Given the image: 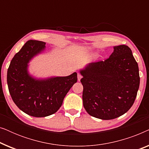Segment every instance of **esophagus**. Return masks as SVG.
I'll return each instance as SVG.
<instances>
[{"label":"esophagus","mask_w":149,"mask_h":149,"mask_svg":"<svg viewBox=\"0 0 149 149\" xmlns=\"http://www.w3.org/2000/svg\"><path fill=\"white\" fill-rule=\"evenodd\" d=\"M82 77H83L82 75H81V74H79V73H78V74H77V79H78V81H80Z\"/></svg>","instance_id":"34e87169"}]
</instances>
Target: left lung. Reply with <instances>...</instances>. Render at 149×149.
Returning a JSON list of instances; mask_svg holds the SVG:
<instances>
[{
    "label": "left lung",
    "mask_w": 149,
    "mask_h": 149,
    "mask_svg": "<svg viewBox=\"0 0 149 149\" xmlns=\"http://www.w3.org/2000/svg\"><path fill=\"white\" fill-rule=\"evenodd\" d=\"M80 72L83 107L89 115L103 120L113 119L132 107L140 76L138 63L128 46L114 47L109 58L90 63Z\"/></svg>",
    "instance_id": "obj_1"
}]
</instances>
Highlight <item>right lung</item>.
<instances>
[{"label":"right lung","mask_w":149,"mask_h":149,"mask_svg":"<svg viewBox=\"0 0 149 149\" xmlns=\"http://www.w3.org/2000/svg\"><path fill=\"white\" fill-rule=\"evenodd\" d=\"M45 42L30 40L11 61L7 85L11 98L28 115L44 117L56 113L67 93L77 83V72L67 77L36 79L28 72V63L45 48Z\"/></svg>","instance_id":"obj_1"}]
</instances>
